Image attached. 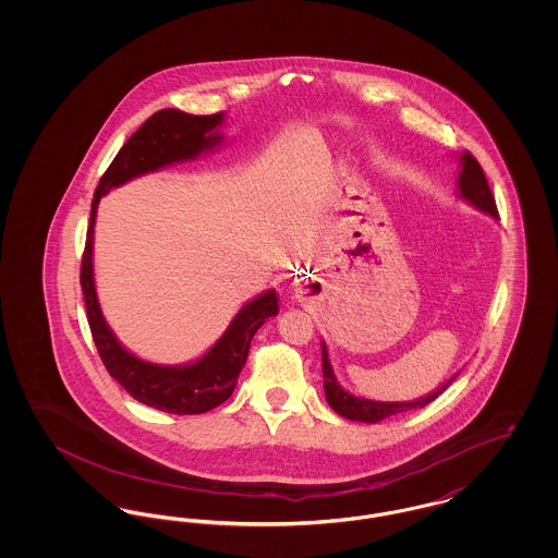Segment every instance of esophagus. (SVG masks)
I'll return each mask as SVG.
<instances>
[{"mask_svg":"<svg viewBox=\"0 0 558 558\" xmlns=\"http://www.w3.org/2000/svg\"><path fill=\"white\" fill-rule=\"evenodd\" d=\"M319 284L318 282H305L303 287L296 289V299L301 303H314L318 299Z\"/></svg>","mask_w":558,"mask_h":558,"instance_id":"esophagus-1","label":"esophagus"}]
</instances>
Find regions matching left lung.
<instances>
[{
	"instance_id": "obj_1",
	"label": "left lung",
	"mask_w": 558,
	"mask_h": 558,
	"mask_svg": "<svg viewBox=\"0 0 558 558\" xmlns=\"http://www.w3.org/2000/svg\"><path fill=\"white\" fill-rule=\"evenodd\" d=\"M462 162V171L458 178V186H460V196L464 201H469L471 205H475L481 211L489 213L492 217H498V207H496V198L489 190L487 178L478 165V160L471 155L464 153L460 157ZM322 374H324V393L328 405L345 416L349 421H360V423H378L383 418H389L399 412H410L416 408H425L426 403H430L433 399L439 398L448 387L451 380L456 378V374L451 376L446 385H441L437 391L428 393L425 398L416 399V401H372V399L355 398L351 393H347L345 389L337 383V376L330 366L328 360V351L326 345L322 343Z\"/></svg>"
}]
</instances>
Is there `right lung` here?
<instances>
[{
	"label": "right lung",
	"instance_id": "1",
	"mask_svg": "<svg viewBox=\"0 0 558 558\" xmlns=\"http://www.w3.org/2000/svg\"><path fill=\"white\" fill-rule=\"evenodd\" d=\"M221 112L187 114L178 108H165L155 112L133 133L108 165L96 187L85 251L81 259L80 282L87 322L108 374L133 399L169 414H203L232 396L240 371L244 368L253 335L267 318L278 314V294L276 291H267L246 303L236 318L232 319L223 337L194 364L159 366L137 360L128 349L119 345L98 305L92 266L96 209L110 187L121 186L165 165L194 159L201 153L211 150L213 146L221 142V135L213 133V130L221 125Z\"/></svg>",
	"mask_w": 558,
	"mask_h": 558
}]
</instances>
